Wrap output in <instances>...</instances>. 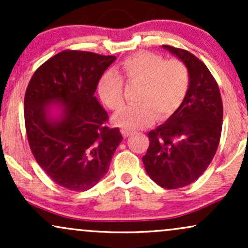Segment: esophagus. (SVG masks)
<instances>
[{
	"mask_svg": "<svg viewBox=\"0 0 248 248\" xmlns=\"http://www.w3.org/2000/svg\"><path fill=\"white\" fill-rule=\"evenodd\" d=\"M121 134H122V136H124V138H128V136L132 135L133 132H132V130H129V129H126V128H122Z\"/></svg>",
	"mask_w": 248,
	"mask_h": 248,
	"instance_id": "34e87169",
	"label": "esophagus"
}]
</instances>
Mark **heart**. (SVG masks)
<instances>
[{
    "label": "heart",
    "mask_w": 248,
    "mask_h": 248,
    "mask_svg": "<svg viewBox=\"0 0 248 248\" xmlns=\"http://www.w3.org/2000/svg\"><path fill=\"white\" fill-rule=\"evenodd\" d=\"M119 72L105 71L98 80V93L105 105L119 110L124 105V84H141L136 100L114 116V122L126 129L149 126L155 116H171L183 104L190 86L186 65L179 59H167L152 51H139L122 59Z\"/></svg>",
    "instance_id": "1"
}]
</instances>
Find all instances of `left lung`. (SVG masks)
I'll list each match as a JSON object with an SVG mask.
<instances>
[{"label": "left lung", "mask_w": 248, "mask_h": 248, "mask_svg": "<svg viewBox=\"0 0 248 248\" xmlns=\"http://www.w3.org/2000/svg\"><path fill=\"white\" fill-rule=\"evenodd\" d=\"M186 65L190 86L167 122L148 133L144 169L164 189H179L203 175L215 157L223 127V101L216 79L191 52L163 45Z\"/></svg>", "instance_id": "left-lung-1"}]
</instances>
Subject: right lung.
<instances>
[{"mask_svg":"<svg viewBox=\"0 0 248 248\" xmlns=\"http://www.w3.org/2000/svg\"><path fill=\"white\" fill-rule=\"evenodd\" d=\"M115 61L79 50H64L43 62L31 77L24 96V122L33 157L56 184L86 191L108 171L122 141L119 128L94 92L98 80ZM59 101L62 119L51 123L47 106Z\"/></svg>","mask_w":248,"mask_h":248,"instance_id":"right-lung-1","label":"right lung"}]
</instances>
